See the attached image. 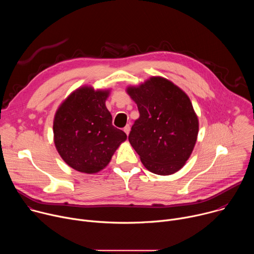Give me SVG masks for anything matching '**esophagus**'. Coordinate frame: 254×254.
I'll return each instance as SVG.
<instances>
[{"instance_id":"34e87169","label":"esophagus","mask_w":254,"mask_h":254,"mask_svg":"<svg viewBox=\"0 0 254 254\" xmlns=\"http://www.w3.org/2000/svg\"><path fill=\"white\" fill-rule=\"evenodd\" d=\"M129 130H130V127L127 125V126H126L125 127V128H124V131L128 135V133H129Z\"/></svg>"}]
</instances>
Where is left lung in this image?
I'll return each instance as SVG.
<instances>
[{"mask_svg": "<svg viewBox=\"0 0 254 254\" xmlns=\"http://www.w3.org/2000/svg\"><path fill=\"white\" fill-rule=\"evenodd\" d=\"M127 92L139 118L128 135L141 163L157 175H172L190 158L199 122L188 95L170 80L153 76Z\"/></svg>", "mask_w": 254, "mask_h": 254, "instance_id": "left-lung-1", "label": "left lung"}]
</instances>
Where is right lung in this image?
<instances>
[{"mask_svg": "<svg viewBox=\"0 0 254 254\" xmlns=\"http://www.w3.org/2000/svg\"><path fill=\"white\" fill-rule=\"evenodd\" d=\"M110 90L82 86L59 106L53 123L54 143L63 161L72 169L94 174L111 162L127 134L113 126L105 106Z\"/></svg>", "mask_w": 254, "mask_h": 254, "instance_id": "obj_1", "label": "right lung"}]
</instances>
